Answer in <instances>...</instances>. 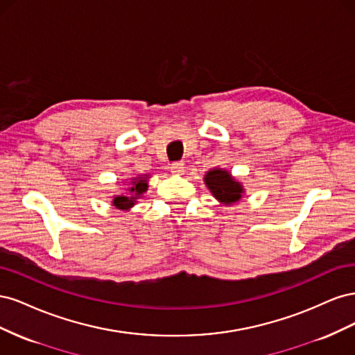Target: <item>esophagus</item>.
<instances>
[{
	"label": "esophagus",
	"instance_id": "obj_1",
	"mask_svg": "<svg viewBox=\"0 0 355 355\" xmlns=\"http://www.w3.org/2000/svg\"><path fill=\"white\" fill-rule=\"evenodd\" d=\"M170 170H171V173H175V175L180 176V175H184L185 164H184V163H173V164L170 166Z\"/></svg>",
	"mask_w": 355,
	"mask_h": 355
}]
</instances>
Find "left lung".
Listing matches in <instances>:
<instances>
[{
    "label": "left lung",
    "mask_w": 355,
    "mask_h": 355,
    "mask_svg": "<svg viewBox=\"0 0 355 355\" xmlns=\"http://www.w3.org/2000/svg\"><path fill=\"white\" fill-rule=\"evenodd\" d=\"M204 184L223 206H232L245 194V189L239 179H235L227 168L214 167L204 175Z\"/></svg>",
    "instance_id": "left-lung-1"
}]
</instances>
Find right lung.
Returning a JSON list of instances; mask_svg holds the SVG:
<instances>
[{
  "label": "right lung",
  "mask_w": 355,
  "mask_h": 355,
  "mask_svg": "<svg viewBox=\"0 0 355 355\" xmlns=\"http://www.w3.org/2000/svg\"><path fill=\"white\" fill-rule=\"evenodd\" d=\"M148 180H149V173L148 175H139L136 178H132L125 184H128V188H125V196H114L112 197V204L120 210H130L135 204L137 202L139 198H142V196L148 191Z\"/></svg>",
  "instance_id": "1"
}]
</instances>
